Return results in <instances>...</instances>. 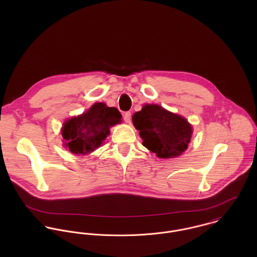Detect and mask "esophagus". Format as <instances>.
I'll return each mask as SVG.
<instances>
[{"label":"esophagus","instance_id":"1","mask_svg":"<svg viewBox=\"0 0 257 257\" xmlns=\"http://www.w3.org/2000/svg\"><path fill=\"white\" fill-rule=\"evenodd\" d=\"M131 117H132V113L130 111H125L123 113V119L125 122H130L131 121Z\"/></svg>","mask_w":257,"mask_h":257}]
</instances>
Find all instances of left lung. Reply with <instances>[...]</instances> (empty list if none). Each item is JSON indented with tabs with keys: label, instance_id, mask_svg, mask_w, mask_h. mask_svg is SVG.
Instances as JSON below:
<instances>
[{
	"label": "left lung",
	"instance_id": "obj_1",
	"mask_svg": "<svg viewBox=\"0 0 257 257\" xmlns=\"http://www.w3.org/2000/svg\"><path fill=\"white\" fill-rule=\"evenodd\" d=\"M143 146L160 158L181 155L191 142L193 128L188 120L155 104H147L133 115Z\"/></svg>",
	"mask_w": 257,
	"mask_h": 257
}]
</instances>
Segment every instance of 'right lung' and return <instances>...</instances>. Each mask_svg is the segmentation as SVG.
<instances>
[{"label": "right lung", "mask_w": 257, "mask_h": 257, "mask_svg": "<svg viewBox=\"0 0 257 257\" xmlns=\"http://www.w3.org/2000/svg\"><path fill=\"white\" fill-rule=\"evenodd\" d=\"M121 114L116 108L107 107L104 103H95L80 115L67 119L61 135L64 146L74 154L85 155L101 147L110 135V127L120 123Z\"/></svg>", "instance_id": "right-lung-1"}]
</instances>
